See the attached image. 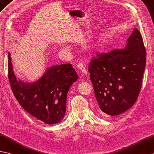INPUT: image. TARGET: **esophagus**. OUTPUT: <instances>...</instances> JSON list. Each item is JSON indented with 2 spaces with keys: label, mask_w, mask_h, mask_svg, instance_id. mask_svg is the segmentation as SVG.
<instances>
[{
  "label": "esophagus",
  "mask_w": 154,
  "mask_h": 154,
  "mask_svg": "<svg viewBox=\"0 0 154 154\" xmlns=\"http://www.w3.org/2000/svg\"><path fill=\"white\" fill-rule=\"evenodd\" d=\"M77 67L79 71L82 74L85 75H87V70H86L85 67H84L83 64H82L81 63H78Z\"/></svg>",
  "instance_id": "34e87169"
}]
</instances>
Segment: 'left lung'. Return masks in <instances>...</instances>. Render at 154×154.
<instances>
[{
  "label": "left lung",
  "instance_id": "1",
  "mask_svg": "<svg viewBox=\"0 0 154 154\" xmlns=\"http://www.w3.org/2000/svg\"><path fill=\"white\" fill-rule=\"evenodd\" d=\"M146 60V48L137 29L124 49L96 54L91 59L88 72L103 115H119L134 104L141 90Z\"/></svg>",
  "mask_w": 154,
  "mask_h": 154
}]
</instances>
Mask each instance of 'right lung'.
I'll use <instances>...</instances> for the list:
<instances>
[{"label": "right lung", "instance_id": "right-lung-1", "mask_svg": "<svg viewBox=\"0 0 154 154\" xmlns=\"http://www.w3.org/2000/svg\"><path fill=\"white\" fill-rule=\"evenodd\" d=\"M8 71L12 91L25 111L46 124L58 123L62 120L69 88L79 78L71 64L50 67L38 81L29 84L17 80L8 52Z\"/></svg>", "mask_w": 154, "mask_h": 154}]
</instances>
